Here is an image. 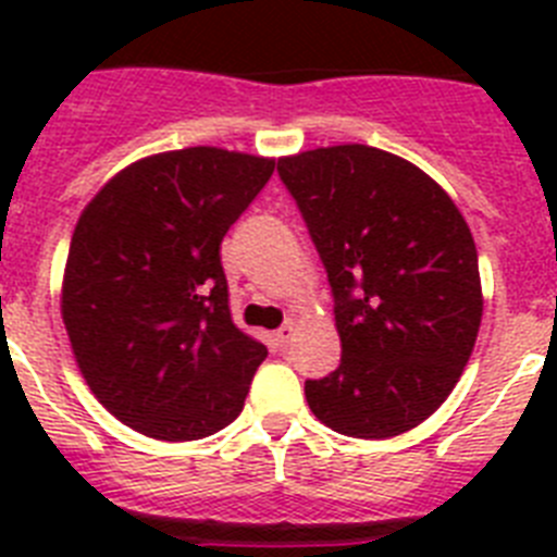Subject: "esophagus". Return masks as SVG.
Returning <instances> with one entry per match:
<instances>
[{
  "mask_svg": "<svg viewBox=\"0 0 557 557\" xmlns=\"http://www.w3.org/2000/svg\"><path fill=\"white\" fill-rule=\"evenodd\" d=\"M295 318H287V323H284L282 329H275V343H278V346H287L289 343V337H293V332H295Z\"/></svg>",
  "mask_w": 557,
  "mask_h": 557,
  "instance_id": "obj_1",
  "label": "esophagus"
}]
</instances>
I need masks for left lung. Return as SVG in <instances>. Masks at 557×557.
<instances>
[{
    "label": "left lung",
    "mask_w": 557,
    "mask_h": 557,
    "mask_svg": "<svg viewBox=\"0 0 557 557\" xmlns=\"http://www.w3.org/2000/svg\"><path fill=\"white\" fill-rule=\"evenodd\" d=\"M326 264L339 368L307 382L329 430L385 441L416 430L455 391L474 351L482 284L469 223L401 156L334 145L278 159Z\"/></svg>",
    "instance_id": "obj_1"
}]
</instances>
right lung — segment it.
<instances>
[{"instance_id":"1","label":"right lung","mask_w":557,"mask_h":557,"mask_svg":"<svg viewBox=\"0 0 557 557\" xmlns=\"http://www.w3.org/2000/svg\"><path fill=\"white\" fill-rule=\"evenodd\" d=\"M273 170L223 147L156 152L83 209L61 318L86 385L131 430L184 444L243 412L268 348L231 321L220 243Z\"/></svg>"}]
</instances>
